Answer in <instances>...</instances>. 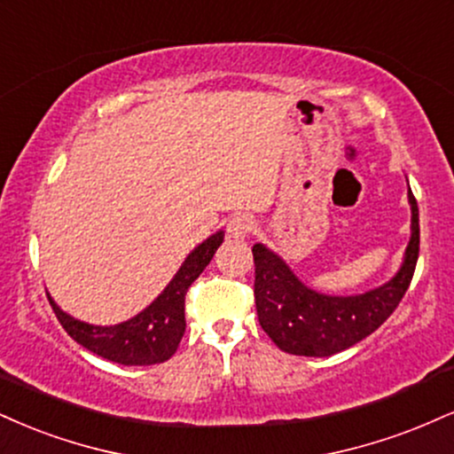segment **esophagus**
Here are the masks:
<instances>
[{
	"label": "esophagus",
	"instance_id": "34e87169",
	"mask_svg": "<svg viewBox=\"0 0 454 454\" xmlns=\"http://www.w3.org/2000/svg\"><path fill=\"white\" fill-rule=\"evenodd\" d=\"M251 231H254V220L249 215H245V213H237L226 223L228 237L232 239H245Z\"/></svg>",
	"mask_w": 454,
	"mask_h": 454
}]
</instances>
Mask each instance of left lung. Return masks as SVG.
<instances>
[{
  "label": "left lung",
  "mask_w": 454,
  "mask_h": 454,
  "mask_svg": "<svg viewBox=\"0 0 454 454\" xmlns=\"http://www.w3.org/2000/svg\"><path fill=\"white\" fill-rule=\"evenodd\" d=\"M412 205V237L400 272L383 287L362 296H324L296 279L286 262L264 245H254L255 310L262 330L281 351L327 357L364 340L389 319L411 287L419 260V207Z\"/></svg>",
  "instance_id": "8db88e82"
}]
</instances>
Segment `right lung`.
Returning a JSON list of instances; mask_svg holds the SVG:
<instances>
[{
    "mask_svg": "<svg viewBox=\"0 0 454 454\" xmlns=\"http://www.w3.org/2000/svg\"><path fill=\"white\" fill-rule=\"evenodd\" d=\"M222 241L223 232L220 231L205 243H200L185 258L182 269L173 277L165 292L144 313L124 321V324L109 327L89 325L63 313L51 296H48V302H51L63 330L78 345L101 355L103 359L122 365L162 364L177 351L185 332V294L209 264Z\"/></svg>",
    "mask_w": 454,
    "mask_h": 454,
    "instance_id": "1",
    "label": "right lung"
}]
</instances>
